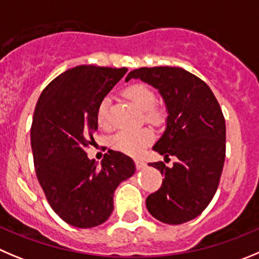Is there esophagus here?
Segmentation results:
<instances>
[{
  "mask_svg": "<svg viewBox=\"0 0 259 259\" xmlns=\"http://www.w3.org/2000/svg\"><path fill=\"white\" fill-rule=\"evenodd\" d=\"M135 166H137L138 170H143L146 167V162L143 159H135Z\"/></svg>",
  "mask_w": 259,
  "mask_h": 259,
  "instance_id": "34e87169",
  "label": "esophagus"
}]
</instances>
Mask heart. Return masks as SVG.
I'll list each match as a JSON object with an SVG mask.
<instances>
[{
	"instance_id": "heart-1",
	"label": "heart",
	"mask_w": 259,
	"mask_h": 259,
	"mask_svg": "<svg viewBox=\"0 0 259 259\" xmlns=\"http://www.w3.org/2000/svg\"><path fill=\"white\" fill-rule=\"evenodd\" d=\"M124 96L138 108L143 111V116L148 122L158 124L162 121L163 112L161 108L156 107V94L149 87L144 84H132L124 91ZM108 98H105L97 110V121L103 129L110 127L108 117ZM153 133L151 129L142 127L138 130H122L113 135L111 139V146L113 149L122 152L129 156H139L148 144L153 141Z\"/></svg>"
}]
</instances>
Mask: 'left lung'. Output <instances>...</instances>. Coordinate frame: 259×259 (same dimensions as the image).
<instances>
[{
  "label": "left lung",
  "mask_w": 259,
  "mask_h": 259,
  "mask_svg": "<svg viewBox=\"0 0 259 259\" xmlns=\"http://www.w3.org/2000/svg\"><path fill=\"white\" fill-rule=\"evenodd\" d=\"M141 79L158 89L167 118L153 151L178 158L172 167L149 163L165 179L148 195L147 209L158 221L180 225L199 216L219 187L226 153V125L211 88L181 67H141L125 80Z\"/></svg>",
  "instance_id": "obj_1"
}]
</instances>
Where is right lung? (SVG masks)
<instances>
[{"instance_id": "right-lung-1", "label": "right lung", "mask_w": 259, "mask_h": 259, "mask_svg": "<svg viewBox=\"0 0 259 259\" xmlns=\"http://www.w3.org/2000/svg\"><path fill=\"white\" fill-rule=\"evenodd\" d=\"M126 71L72 67L46 87L35 106L30 129L35 174L53 211L75 228L103 224L113 211L116 188L135 172L134 161L121 152L110 149L100 166L85 153L98 129V106Z\"/></svg>"}]
</instances>
